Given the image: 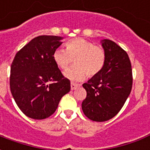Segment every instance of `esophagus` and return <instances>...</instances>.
<instances>
[{
	"mask_svg": "<svg viewBox=\"0 0 150 150\" xmlns=\"http://www.w3.org/2000/svg\"><path fill=\"white\" fill-rule=\"evenodd\" d=\"M78 87L79 84H77V83H71V90H75V89H76Z\"/></svg>",
	"mask_w": 150,
	"mask_h": 150,
	"instance_id": "1",
	"label": "esophagus"
}]
</instances>
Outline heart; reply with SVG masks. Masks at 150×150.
<instances>
[{
    "label": "heart",
    "instance_id": "obj_1",
    "mask_svg": "<svg viewBox=\"0 0 150 150\" xmlns=\"http://www.w3.org/2000/svg\"><path fill=\"white\" fill-rule=\"evenodd\" d=\"M66 50L57 49L53 54L55 64L62 70H67L75 62V65L65 72V76L71 80H83L88 75L95 77L103 70L106 61V53L101 46H96L88 40L76 38L67 41Z\"/></svg>",
    "mask_w": 150,
    "mask_h": 150
}]
</instances>
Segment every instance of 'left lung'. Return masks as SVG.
Returning a JSON list of instances; mask_svg holds the SVG:
<instances>
[{"mask_svg": "<svg viewBox=\"0 0 150 150\" xmlns=\"http://www.w3.org/2000/svg\"><path fill=\"white\" fill-rule=\"evenodd\" d=\"M106 53L103 70L83 84L87 97L82 103L85 116L103 122L119 112L132 87V72L128 54L112 40L102 41Z\"/></svg>", "mask_w": 150, "mask_h": 150, "instance_id": "1", "label": "left lung"}]
</instances>
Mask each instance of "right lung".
I'll list each match as a JSON object with an SVG mask.
<instances>
[{
	"mask_svg": "<svg viewBox=\"0 0 150 150\" xmlns=\"http://www.w3.org/2000/svg\"><path fill=\"white\" fill-rule=\"evenodd\" d=\"M62 38L42 35L23 46L11 64L9 85L16 104L25 116L46 119L55 112L61 98L71 90L53 59Z\"/></svg>",
	"mask_w": 150,
	"mask_h": 150,
	"instance_id": "obj_1",
	"label": "right lung"
}]
</instances>
